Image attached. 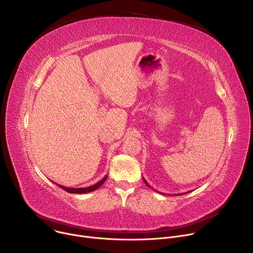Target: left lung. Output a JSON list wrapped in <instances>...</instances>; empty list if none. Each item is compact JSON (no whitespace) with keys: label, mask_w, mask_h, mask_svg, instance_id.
<instances>
[{"label":"left lung","mask_w":253,"mask_h":253,"mask_svg":"<svg viewBox=\"0 0 253 253\" xmlns=\"http://www.w3.org/2000/svg\"><path fill=\"white\" fill-rule=\"evenodd\" d=\"M143 180H144V182H145V184H146V185H147L148 187H151V186H150V185H149V184L147 183V181H146V180H145V179H144V178H143Z\"/></svg>","instance_id":"8db88e82"}]
</instances>
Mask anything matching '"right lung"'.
<instances>
[{"label":"right lung","mask_w":253,"mask_h":253,"mask_svg":"<svg viewBox=\"0 0 253 253\" xmlns=\"http://www.w3.org/2000/svg\"><path fill=\"white\" fill-rule=\"evenodd\" d=\"M106 179H107V175L103 179H101L100 181L97 182L96 184H94L92 186H89V187H85V188H69V187H65L63 185H59V184H58V186L63 188L65 191H67L69 193H79V194L80 193H87V192H92V191L96 190L97 188H99L106 181Z\"/></svg>","instance_id":"obj_1"}]
</instances>
